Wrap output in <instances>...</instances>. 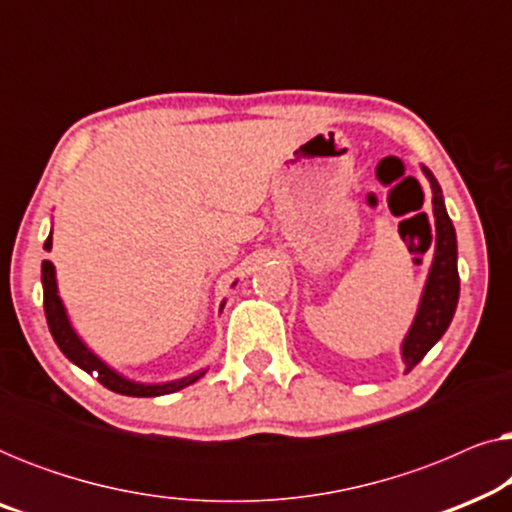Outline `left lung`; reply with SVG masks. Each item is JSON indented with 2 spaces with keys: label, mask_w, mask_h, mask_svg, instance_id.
I'll return each instance as SVG.
<instances>
[{
  "label": "left lung",
  "mask_w": 512,
  "mask_h": 512,
  "mask_svg": "<svg viewBox=\"0 0 512 512\" xmlns=\"http://www.w3.org/2000/svg\"><path fill=\"white\" fill-rule=\"evenodd\" d=\"M431 181L433 191V216H436V256L426 279V289L419 303V312L412 324L408 338L403 342V361L405 370H412L424 359L426 352L443 338L450 326L459 303V270H457V235L447 216L443 191H440L436 177L431 170L422 167Z\"/></svg>",
  "instance_id": "8db88e82"
}]
</instances>
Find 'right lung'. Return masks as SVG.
<instances>
[{
  "label": "right lung",
  "mask_w": 512,
  "mask_h": 512,
  "mask_svg": "<svg viewBox=\"0 0 512 512\" xmlns=\"http://www.w3.org/2000/svg\"><path fill=\"white\" fill-rule=\"evenodd\" d=\"M44 249H51V235H48ZM41 284H44L46 321H48V328H51L53 340L58 342L60 352L65 354L69 361L76 363V366L86 370V373H97V382H100L102 387H107V389L116 391V394H123V396L149 398V396H163V394H172V391L184 389L202 375V373L191 375V377H184V380H179V382H167V384H137V382L125 380V377H121L118 373H114L111 368L104 366V363L97 359V356L90 352L86 345H83V342L79 340V335L72 331V326H69V319L65 314V307H62V300L58 296V284H55V268H53L51 261L41 263Z\"/></svg>",
  "instance_id": "right-lung-1"
}]
</instances>
